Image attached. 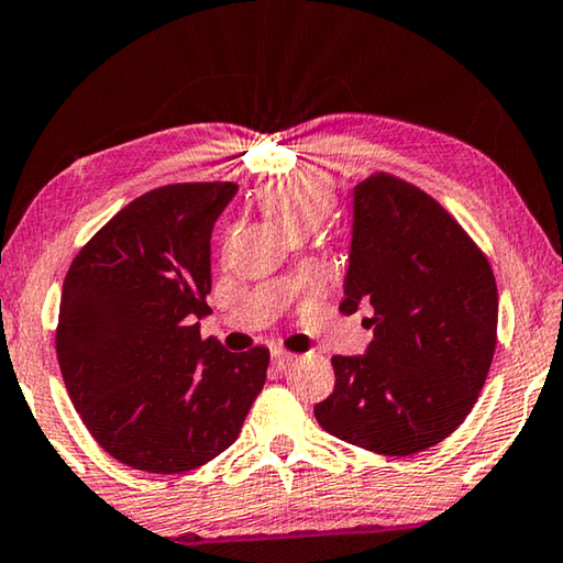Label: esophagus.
<instances>
[{
  "mask_svg": "<svg viewBox=\"0 0 563 563\" xmlns=\"http://www.w3.org/2000/svg\"><path fill=\"white\" fill-rule=\"evenodd\" d=\"M294 361H297V356H294V353H284V351H276V353H274V356H272V363H274V368H279V371H284V368H289Z\"/></svg>",
  "mask_w": 563,
  "mask_h": 563,
  "instance_id": "1",
  "label": "esophagus"
}]
</instances>
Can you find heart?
Here are the masks:
<instances>
[{"instance_id": "1", "label": "heart", "mask_w": 563, "mask_h": 563, "mask_svg": "<svg viewBox=\"0 0 563 563\" xmlns=\"http://www.w3.org/2000/svg\"><path fill=\"white\" fill-rule=\"evenodd\" d=\"M256 197L262 210L291 236L317 230L336 205V190L321 175L282 177L262 185Z\"/></svg>"}]
</instances>
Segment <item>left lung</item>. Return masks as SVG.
Here are the masks:
<instances>
[{
    "instance_id": "8db88e82",
    "label": "left lung",
    "mask_w": 563,
    "mask_h": 563,
    "mask_svg": "<svg viewBox=\"0 0 563 563\" xmlns=\"http://www.w3.org/2000/svg\"><path fill=\"white\" fill-rule=\"evenodd\" d=\"M371 303L366 356H333L336 386L319 426L376 455L410 457L455 432L497 346V282L487 254L418 185L371 173L353 190L343 317Z\"/></svg>"
}]
</instances>
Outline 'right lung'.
<instances>
[{"mask_svg":"<svg viewBox=\"0 0 563 563\" xmlns=\"http://www.w3.org/2000/svg\"><path fill=\"white\" fill-rule=\"evenodd\" d=\"M234 183H175L135 197L68 266L56 356L68 398L108 455L155 475L202 467L240 435L269 349L200 336L210 234Z\"/></svg>","mask_w":563,"mask_h":563,"instance_id":"obj_1","label":"right lung"}]
</instances>
